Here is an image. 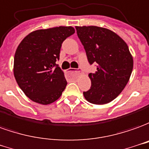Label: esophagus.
<instances>
[{"instance_id": "esophagus-1", "label": "esophagus", "mask_w": 149, "mask_h": 149, "mask_svg": "<svg viewBox=\"0 0 149 149\" xmlns=\"http://www.w3.org/2000/svg\"><path fill=\"white\" fill-rule=\"evenodd\" d=\"M71 72H74L77 74H79L80 73V70H76V69H74V68H69L68 70H67V73H71Z\"/></svg>"}]
</instances>
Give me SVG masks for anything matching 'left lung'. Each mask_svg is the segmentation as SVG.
Listing matches in <instances>:
<instances>
[{"label":"left lung","instance_id":"obj_1","mask_svg":"<svg viewBox=\"0 0 149 149\" xmlns=\"http://www.w3.org/2000/svg\"><path fill=\"white\" fill-rule=\"evenodd\" d=\"M90 64L97 71L88 74L91 89L83 92L89 103L105 104L124 89L133 69V58L127 43L110 29L99 26H75Z\"/></svg>","mask_w":149,"mask_h":149}]
</instances>
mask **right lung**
<instances>
[{"mask_svg":"<svg viewBox=\"0 0 149 149\" xmlns=\"http://www.w3.org/2000/svg\"><path fill=\"white\" fill-rule=\"evenodd\" d=\"M74 32L71 26L38 29L17 46L13 74L20 88L32 101L47 105L62 95L67 82L56 62L63 41Z\"/></svg>","mask_w":149,"mask_h":149,"instance_id":"obj_1","label":"right lung"}]
</instances>
